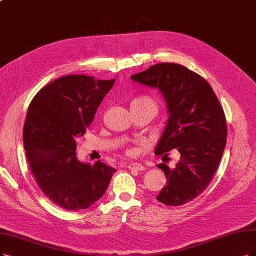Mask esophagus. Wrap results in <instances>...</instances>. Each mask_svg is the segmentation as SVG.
<instances>
[{
    "instance_id": "esophagus-1",
    "label": "esophagus",
    "mask_w": 256,
    "mask_h": 256,
    "mask_svg": "<svg viewBox=\"0 0 256 256\" xmlns=\"http://www.w3.org/2000/svg\"><path fill=\"white\" fill-rule=\"evenodd\" d=\"M126 166H128V168H130V170H135V171H144V166L142 164H137V162L128 164Z\"/></svg>"
}]
</instances>
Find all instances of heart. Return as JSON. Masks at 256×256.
Segmentation results:
<instances>
[{"instance_id":"b5f03b06","label":"heart","mask_w":256,"mask_h":256,"mask_svg":"<svg viewBox=\"0 0 256 256\" xmlns=\"http://www.w3.org/2000/svg\"><path fill=\"white\" fill-rule=\"evenodd\" d=\"M134 106H140V108H152L155 110H157V104L155 102L154 99L146 97V96H142V97H138L136 99H134L130 103V108ZM142 146H146V144L144 142ZM135 153V150L133 148H128L126 150V154L128 155H133Z\"/></svg>"}]
</instances>
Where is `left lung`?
Instances as JSON below:
<instances>
[{
    "mask_svg": "<svg viewBox=\"0 0 256 256\" xmlns=\"http://www.w3.org/2000/svg\"><path fill=\"white\" fill-rule=\"evenodd\" d=\"M130 79L158 88L166 104L168 118L155 154L168 157L174 148L179 155L175 168L157 166L166 178L157 200L173 206L193 200L211 182L226 146V117L218 99L202 77L180 64H155Z\"/></svg>",
    "mask_w": 256,
    "mask_h": 256,
    "instance_id": "1",
    "label": "left lung"
}]
</instances>
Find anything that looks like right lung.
<instances>
[{
  "label": "right lung",
  "instance_id": "obj_1",
  "mask_svg": "<svg viewBox=\"0 0 256 256\" xmlns=\"http://www.w3.org/2000/svg\"><path fill=\"white\" fill-rule=\"evenodd\" d=\"M115 79L68 74L47 84L28 106L23 144L38 186L66 211L84 210L106 193L116 168L81 162L76 138L85 134Z\"/></svg>",
  "mask_w": 256,
  "mask_h": 256
}]
</instances>
